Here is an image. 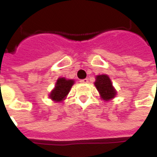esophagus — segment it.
Instances as JSON below:
<instances>
[{
  "instance_id": "34e87169",
  "label": "esophagus",
  "mask_w": 157,
  "mask_h": 157,
  "mask_svg": "<svg viewBox=\"0 0 157 157\" xmlns=\"http://www.w3.org/2000/svg\"><path fill=\"white\" fill-rule=\"evenodd\" d=\"M80 82H82V83H87L88 82V79L85 78L82 79V80H80Z\"/></svg>"
}]
</instances>
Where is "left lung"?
Listing matches in <instances>:
<instances>
[{"mask_svg": "<svg viewBox=\"0 0 157 157\" xmlns=\"http://www.w3.org/2000/svg\"><path fill=\"white\" fill-rule=\"evenodd\" d=\"M95 86L100 93L102 98L105 101H109L114 98L116 95L115 89L113 86L111 80L107 75H99L97 76Z\"/></svg>", "mask_w": 157, "mask_h": 157, "instance_id": "left-lung-1", "label": "left lung"}]
</instances>
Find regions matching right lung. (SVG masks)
I'll list each match as a JSON object with an SVG mask.
<instances>
[{"label":"right lung","instance_id":"add662e5","mask_svg":"<svg viewBox=\"0 0 157 157\" xmlns=\"http://www.w3.org/2000/svg\"><path fill=\"white\" fill-rule=\"evenodd\" d=\"M74 84L73 80H66L65 78H59L55 84V89L50 93V98L55 102H60L65 98L72 85Z\"/></svg>","mask_w":157,"mask_h":157}]
</instances>
